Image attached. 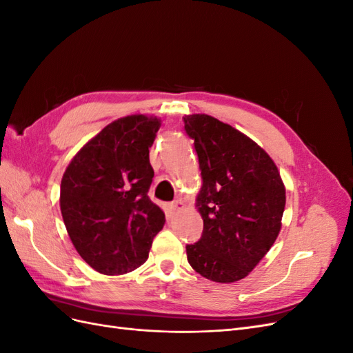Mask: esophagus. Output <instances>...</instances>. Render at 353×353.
<instances>
[{
  "instance_id": "obj_1",
  "label": "esophagus",
  "mask_w": 353,
  "mask_h": 353,
  "mask_svg": "<svg viewBox=\"0 0 353 353\" xmlns=\"http://www.w3.org/2000/svg\"><path fill=\"white\" fill-rule=\"evenodd\" d=\"M181 208H184V203L181 201V200H174L172 203H169L168 205V209H169V212H176V210H179Z\"/></svg>"
}]
</instances>
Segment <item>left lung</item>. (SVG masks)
Instances as JSON below:
<instances>
[{
  "label": "left lung",
  "mask_w": 353,
  "mask_h": 353,
  "mask_svg": "<svg viewBox=\"0 0 353 353\" xmlns=\"http://www.w3.org/2000/svg\"><path fill=\"white\" fill-rule=\"evenodd\" d=\"M183 119L203 179L196 205L203 232L185 245L188 263L208 280L239 281L279 237L284 184L272 159L236 128L208 114Z\"/></svg>",
  "instance_id": "8db88e82"
}]
</instances>
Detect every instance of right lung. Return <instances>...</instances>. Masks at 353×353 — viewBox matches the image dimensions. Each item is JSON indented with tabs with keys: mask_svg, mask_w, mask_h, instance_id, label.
<instances>
[{
	"mask_svg": "<svg viewBox=\"0 0 353 353\" xmlns=\"http://www.w3.org/2000/svg\"><path fill=\"white\" fill-rule=\"evenodd\" d=\"M157 117H121L72 159L60 185V209L81 258L104 275L141 266L165 213L148 197L154 170L148 148Z\"/></svg>",
	"mask_w": 353,
	"mask_h": 353,
	"instance_id": "1",
	"label": "right lung"
}]
</instances>
